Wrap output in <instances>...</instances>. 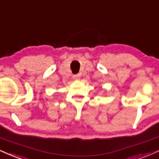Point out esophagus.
<instances>
[{
    "mask_svg": "<svg viewBox=\"0 0 159 159\" xmlns=\"http://www.w3.org/2000/svg\"><path fill=\"white\" fill-rule=\"evenodd\" d=\"M80 78V74H74V75H73V79L74 80H79Z\"/></svg>",
    "mask_w": 159,
    "mask_h": 159,
    "instance_id": "1",
    "label": "esophagus"
}]
</instances>
